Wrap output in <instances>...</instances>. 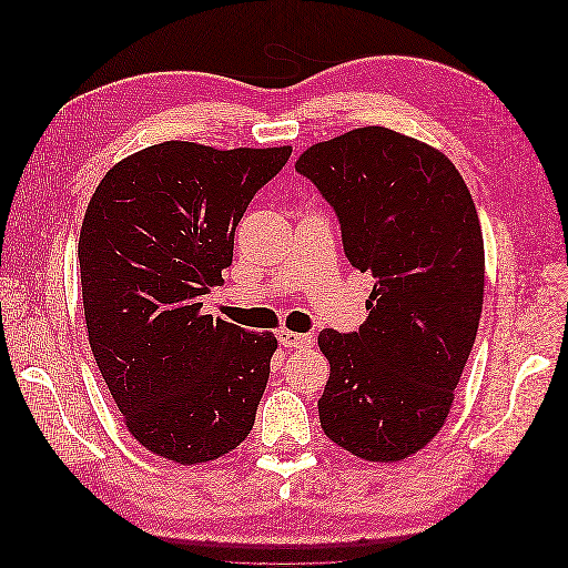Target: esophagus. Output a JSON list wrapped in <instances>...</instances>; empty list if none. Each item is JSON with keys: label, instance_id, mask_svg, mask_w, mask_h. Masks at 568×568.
<instances>
[{"label": "esophagus", "instance_id": "34e87169", "mask_svg": "<svg viewBox=\"0 0 568 568\" xmlns=\"http://www.w3.org/2000/svg\"><path fill=\"white\" fill-rule=\"evenodd\" d=\"M277 338H280V343H282L284 348H291V351H296V348H311V346H313V336L296 334V332H288V329H282V332L277 334Z\"/></svg>", "mask_w": 568, "mask_h": 568}]
</instances>
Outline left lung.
<instances>
[{"label":"left lung","mask_w":568,"mask_h":568,"mask_svg":"<svg viewBox=\"0 0 568 568\" xmlns=\"http://www.w3.org/2000/svg\"><path fill=\"white\" fill-rule=\"evenodd\" d=\"M332 205L353 267L374 274L367 320L320 332L332 365L320 424L367 462L422 450L448 417L484 307V234L457 168L388 128H357L301 153Z\"/></svg>","instance_id":"obj_1"}]
</instances>
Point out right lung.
Masks as SVG:
<instances>
[{
	"instance_id": "right-lung-1",
	"label": "right lung",
	"mask_w": 568,
	"mask_h": 568,
	"mask_svg": "<svg viewBox=\"0 0 568 568\" xmlns=\"http://www.w3.org/2000/svg\"><path fill=\"white\" fill-rule=\"evenodd\" d=\"M291 146L163 142L115 163L84 213L80 282L97 367L128 432L178 464L232 453L253 428L274 334L201 313L234 230Z\"/></svg>"
}]
</instances>
